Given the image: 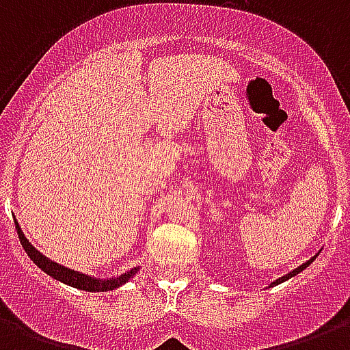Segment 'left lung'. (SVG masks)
Wrapping results in <instances>:
<instances>
[{
	"label": "left lung",
	"mask_w": 350,
	"mask_h": 350,
	"mask_svg": "<svg viewBox=\"0 0 350 350\" xmlns=\"http://www.w3.org/2000/svg\"><path fill=\"white\" fill-rule=\"evenodd\" d=\"M312 260H314V258H311V260H309V262H306V264H301V265H300V267H296V269H295V271H291L289 275H286V276H282V278H278V280H276V282H273V284H271V286H278V284H282V282H286V280H289L291 276H295V275H298V273H300V271H304V269H306V267H307V265L311 264Z\"/></svg>",
	"instance_id": "8db88e82"
}]
</instances>
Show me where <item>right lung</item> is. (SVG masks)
Returning a JSON list of instances; mask_svg holds the SVG:
<instances>
[{
  "label": "right lung",
  "instance_id": "right-lung-1",
  "mask_svg": "<svg viewBox=\"0 0 350 350\" xmlns=\"http://www.w3.org/2000/svg\"><path fill=\"white\" fill-rule=\"evenodd\" d=\"M14 222H16V219H14ZM16 229H18L19 242H21L23 250L27 251V254H29L33 264L38 265L41 271H44L46 275L52 276V278L63 282V284H66V286L75 287V289L90 291V293H94V291H111V289H116V287H121L122 284H126L131 276L135 275L137 271H139V267H133V269H130L128 273H124V275L117 276V278H110V280H96V278H92V276L81 275V273H77V271H72L68 269V267H63V265L55 264V262L49 260L44 254L39 253V251L30 244L29 240L25 239L23 231H21L18 222H16Z\"/></svg>",
  "mask_w": 350,
  "mask_h": 350
}]
</instances>
